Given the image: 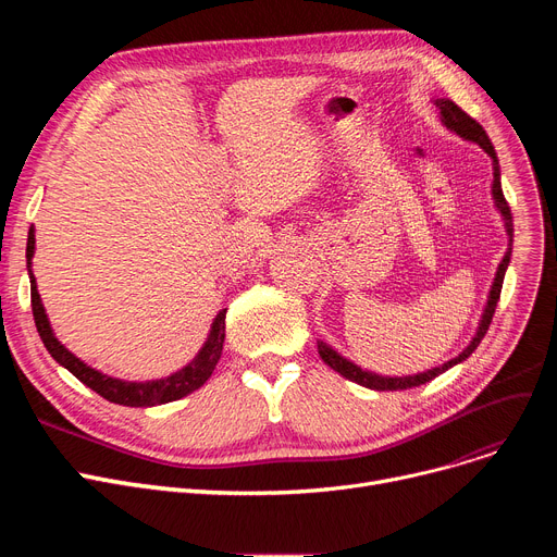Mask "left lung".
Returning <instances> with one entry per match:
<instances>
[{
    "instance_id": "1",
    "label": "left lung",
    "mask_w": 557,
    "mask_h": 557,
    "mask_svg": "<svg viewBox=\"0 0 557 557\" xmlns=\"http://www.w3.org/2000/svg\"><path fill=\"white\" fill-rule=\"evenodd\" d=\"M433 106L437 108V116H441V122L447 131H451L454 135L462 137L465 141H472V144H479L481 149L490 156L492 160V200H494V210L502 214V221H504V227H506V237H508V248H506V255L504 259L499 261V269H496L494 273V282L490 286V294H487V302L483 307V313H481V320H479V327L472 336V341L467 343V347L462 349V352L443 363L437 368H431V370H424V372H418V374H401V376H391V374H379V372H372L368 368H361L357 366L355 361H349L347 357H343L338 349H334L330 343L325 341H318V355L320 359H323L332 370H336L338 374H343L345 379H349V382H355L359 386H366L370 391H406V388H416V386H422L426 382H431V379H435L437 374H443L451 363H462L467 357H470L474 349L479 347V343L483 341L490 323H492V315H494V309H496V302H499V296H502V286H504V277H506V271H508V263H510V255H512V214H510V208L508 202L504 198V191H502V166H499V158H496V151L494 146L487 137V133L483 131V126L472 120L470 114H467L465 110H460L451 99H431Z\"/></svg>"
}]
</instances>
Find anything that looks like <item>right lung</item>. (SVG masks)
<instances>
[{
	"label": "right lung",
	"mask_w": 557,
	"mask_h": 557,
	"mask_svg": "<svg viewBox=\"0 0 557 557\" xmlns=\"http://www.w3.org/2000/svg\"><path fill=\"white\" fill-rule=\"evenodd\" d=\"M34 255H36V227L28 230V239H26V271H28V280H32V307H34L36 327L47 347V352L55 359V363H61L65 370H70L87 388H92L95 393H99L103 399H108L112 404L146 408V406H160V404L183 399L189 393L198 391L212 376V372L221 359V352H223L225 311L227 309H221L214 315L208 338H205L202 347L198 349V355L185 368L175 370L162 379H149V382H126V379H116V376L103 374L101 370H97L92 366H87L55 338L51 323H49V315L42 305V298L38 294L34 269H32Z\"/></svg>",
	"instance_id": "right-lung-1"
}]
</instances>
